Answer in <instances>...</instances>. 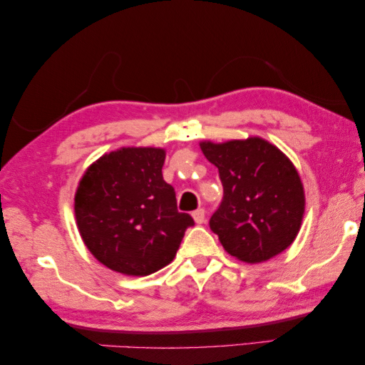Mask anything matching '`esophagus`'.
Returning <instances> with one entry per match:
<instances>
[{"label": "esophagus", "instance_id": "esophagus-1", "mask_svg": "<svg viewBox=\"0 0 365 365\" xmlns=\"http://www.w3.org/2000/svg\"><path fill=\"white\" fill-rule=\"evenodd\" d=\"M192 218H194V222L195 223H204L205 222V210L204 209H197V210H194L192 212Z\"/></svg>", "mask_w": 365, "mask_h": 365}]
</instances>
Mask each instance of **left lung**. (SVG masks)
I'll use <instances>...</instances> for the list:
<instances>
[{
	"instance_id": "8db88e82",
	"label": "left lung",
	"mask_w": 365,
	"mask_h": 365,
	"mask_svg": "<svg viewBox=\"0 0 365 365\" xmlns=\"http://www.w3.org/2000/svg\"><path fill=\"white\" fill-rule=\"evenodd\" d=\"M199 145L223 186V202L210 218L223 250L248 264L287 250L305 214L304 182L289 156L253 135Z\"/></svg>"
}]
</instances>
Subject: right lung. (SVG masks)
<instances>
[{"instance_id": "obj_1", "label": "right lung", "mask_w": 365, "mask_h": 365, "mask_svg": "<svg viewBox=\"0 0 365 365\" xmlns=\"http://www.w3.org/2000/svg\"><path fill=\"white\" fill-rule=\"evenodd\" d=\"M166 150L122 147L86 168L75 192L83 243L110 271L150 276L175 259L192 217L176 207L161 168Z\"/></svg>"}]
</instances>
